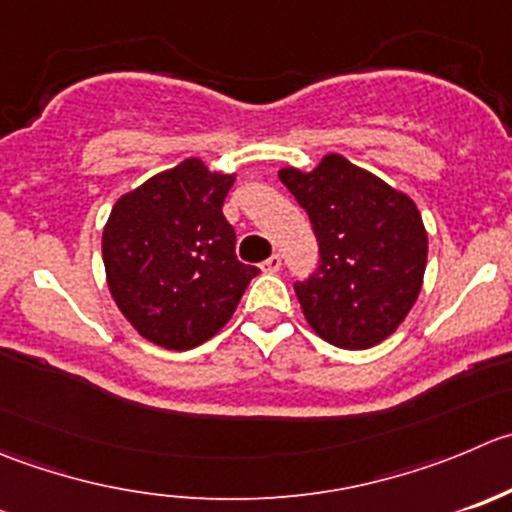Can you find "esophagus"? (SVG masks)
Returning <instances> with one entry per match:
<instances>
[{"instance_id": "obj_1", "label": "esophagus", "mask_w": 512, "mask_h": 512, "mask_svg": "<svg viewBox=\"0 0 512 512\" xmlns=\"http://www.w3.org/2000/svg\"><path fill=\"white\" fill-rule=\"evenodd\" d=\"M260 267H262V272H267V275H275V272H280V267H282V257L280 255L267 257Z\"/></svg>"}]
</instances>
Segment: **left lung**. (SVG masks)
Segmentation results:
<instances>
[{"instance_id": "left-lung-1", "label": "left lung", "mask_w": 512, "mask_h": 512, "mask_svg": "<svg viewBox=\"0 0 512 512\" xmlns=\"http://www.w3.org/2000/svg\"><path fill=\"white\" fill-rule=\"evenodd\" d=\"M277 175L320 242V267L295 285L307 325L342 350L393 335L423 290L428 262L413 197L335 152L310 172L282 167Z\"/></svg>"}]
</instances>
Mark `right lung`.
Instances as JSON below:
<instances>
[{"label":"right lung","mask_w":512,"mask_h":512,"mask_svg":"<svg viewBox=\"0 0 512 512\" xmlns=\"http://www.w3.org/2000/svg\"><path fill=\"white\" fill-rule=\"evenodd\" d=\"M232 185L235 175L190 157L114 202L102 232L107 285L152 345L190 350L215 337L260 272L237 260L222 215Z\"/></svg>","instance_id":"add662e5"}]
</instances>
